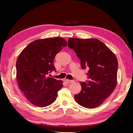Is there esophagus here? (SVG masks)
Segmentation results:
<instances>
[{"instance_id": "34e87169", "label": "esophagus", "mask_w": 133, "mask_h": 133, "mask_svg": "<svg viewBox=\"0 0 133 133\" xmlns=\"http://www.w3.org/2000/svg\"><path fill=\"white\" fill-rule=\"evenodd\" d=\"M66 83H72V82H74V81H72V80H69V79H66Z\"/></svg>"}]
</instances>
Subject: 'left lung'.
I'll list each match as a JSON object with an SVG mask.
<instances>
[{
	"mask_svg": "<svg viewBox=\"0 0 133 133\" xmlns=\"http://www.w3.org/2000/svg\"><path fill=\"white\" fill-rule=\"evenodd\" d=\"M68 46L80 59L82 69H89L88 81L80 82L81 92L74 95L79 105L95 108L113 92L117 85L118 61L114 54L97 39L69 38Z\"/></svg>",
	"mask_w": 133,
	"mask_h": 133,
	"instance_id": "left-lung-1",
	"label": "left lung"
}]
</instances>
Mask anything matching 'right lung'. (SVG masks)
Wrapping results in <instances>:
<instances>
[{"instance_id":"add662e5","label":"right lung","mask_w":133,"mask_h":133,"mask_svg":"<svg viewBox=\"0 0 133 133\" xmlns=\"http://www.w3.org/2000/svg\"><path fill=\"white\" fill-rule=\"evenodd\" d=\"M67 44L62 38L38 39L20 54L16 63L17 81L25 97L35 106L50 105L63 87L62 81H56L48 75L55 71V56Z\"/></svg>"}]
</instances>
